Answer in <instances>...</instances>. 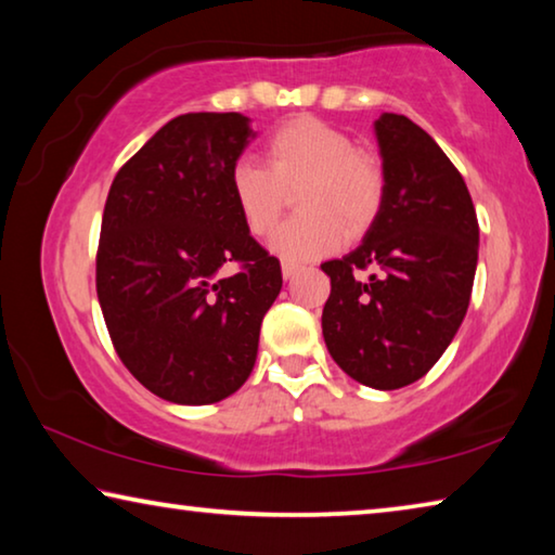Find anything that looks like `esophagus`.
Returning a JSON list of instances; mask_svg holds the SVG:
<instances>
[{"instance_id":"34e87169","label":"esophagus","mask_w":555,"mask_h":555,"mask_svg":"<svg viewBox=\"0 0 555 555\" xmlns=\"http://www.w3.org/2000/svg\"><path fill=\"white\" fill-rule=\"evenodd\" d=\"M300 267L298 264H294V261H284V264H281V274H284V279H291L296 274Z\"/></svg>"}]
</instances>
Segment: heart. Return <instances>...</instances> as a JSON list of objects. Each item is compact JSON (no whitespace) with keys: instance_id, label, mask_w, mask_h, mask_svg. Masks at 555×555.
Instances as JSON below:
<instances>
[{"instance_id":"heart-1","label":"heart","mask_w":555,"mask_h":555,"mask_svg":"<svg viewBox=\"0 0 555 555\" xmlns=\"http://www.w3.org/2000/svg\"><path fill=\"white\" fill-rule=\"evenodd\" d=\"M304 212L281 224L271 251L286 261L327 257L360 237L379 218L387 176L372 152L354 146L347 131L300 115L279 125L264 142V166L240 158L230 171V195L255 237H267L288 208Z\"/></svg>"}]
</instances>
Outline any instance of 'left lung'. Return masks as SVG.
I'll list each match as a JSON object with an SVG mask.
<instances>
[{"label":"left lung","instance_id":"obj_1","mask_svg":"<svg viewBox=\"0 0 555 555\" xmlns=\"http://www.w3.org/2000/svg\"><path fill=\"white\" fill-rule=\"evenodd\" d=\"M387 195L360 247L321 264L327 352L364 387L401 389L434 367L467 313L480 228L457 168L409 117L374 121ZM370 268V278L359 271Z\"/></svg>","mask_w":555,"mask_h":555}]
</instances>
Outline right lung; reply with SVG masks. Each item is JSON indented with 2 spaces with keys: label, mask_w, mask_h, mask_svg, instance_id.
Masks as SVG:
<instances>
[{
  "label": "right lung",
  "mask_w": 555,
  "mask_h": 555,
  "mask_svg": "<svg viewBox=\"0 0 555 555\" xmlns=\"http://www.w3.org/2000/svg\"><path fill=\"white\" fill-rule=\"evenodd\" d=\"M255 137L240 112H188L109 188L95 276L102 315L125 367L171 403H215L247 382L284 284L230 195L232 166ZM230 263L238 271L222 275Z\"/></svg>",
  "instance_id": "1"
}]
</instances>
